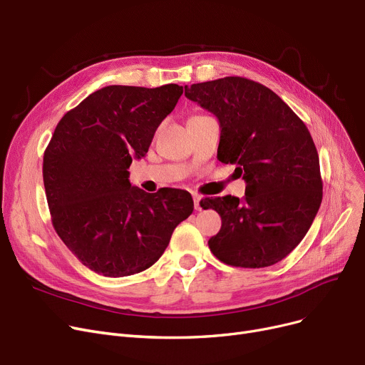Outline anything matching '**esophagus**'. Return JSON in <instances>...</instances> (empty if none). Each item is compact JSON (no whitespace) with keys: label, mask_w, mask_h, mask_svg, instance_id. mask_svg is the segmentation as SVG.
<instances>
[{"label":"esophagus","mask_w":365,"mask_h":365,"mask_svg":"<svg viewBox=\"0 0 365 365\" xmlns=\"http://www.w3.org/2000/svg\"><path fill=\"white\" fill-rule=\"evenodd\" d=\"M192 198H194V207H195V210H198V212H200V210H201V197H200L198 194H194Z\"/></svg>","instance_id":"34e87169"}]
</instances>
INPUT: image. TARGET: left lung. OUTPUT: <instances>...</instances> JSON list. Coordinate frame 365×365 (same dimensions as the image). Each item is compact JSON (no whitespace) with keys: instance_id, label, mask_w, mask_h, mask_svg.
<instances>
[{"instance_id":"8db88e82","label":"left lung","mask_w":365,"mask_h":365,"mask_svg":"<svg viewBox=\"0 0 365 365\" xmlns=\"http://www.w3.org/2000/svg\"><path fill=\"white\" fill-rule=\"evenodd\" d=\"M185 96L216 115L217 160L235 164L247 185L242 200L201 201L222 217L210 250L231 266L278 263L309 231L322 200L319 158L308 127L278 94L241 76L185 86Z\"/></svg>"}]
</instances>
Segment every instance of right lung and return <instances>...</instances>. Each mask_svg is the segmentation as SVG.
Segmentation results:
<instances>
[{
	"mask_svg": "<svg viewBox=\"0 0 365 365\" xmlns=\"http://www.w3.org/2000/svg\"><path fill=\"white\" fill-rule=\"evenodd\" d=\"M183 87L108 86L63 115L44 152L43 178L57 235L103 277L139 274L155 263L175 227L194 212L182 189L148 194L128 180Z\"/></svg>",
	"mask_w": 365,
	"mask_h": 365,
	"instance_id": "add662e5",
	"label": "right lung"
}]
</instances>
